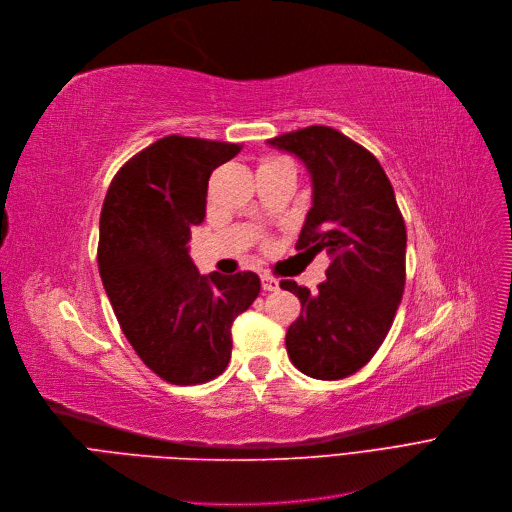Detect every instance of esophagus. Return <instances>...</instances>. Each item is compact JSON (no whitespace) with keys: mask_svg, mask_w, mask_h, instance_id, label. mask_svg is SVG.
<instances>
[{"mask_svg":"<svg viewBox=\"0 0 512 512\" xmlns=\"http://www.w3.org/2000/svg\"><path fill=\"white\" fill-rule=\"evenodd\" d=\"M260 281H262V289L264 291H277L279 289V281L275 277H271V275H262Z\"/></svg>","mask_w":512,"mask_h":512,"instance_id":"obj_1","label":"esophagus"}]
</instances>
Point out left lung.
Returning a JSON list of instances; mask_svg holds the SVG:
<instances>
[{
    "instance_id": "1",
    "label": "left lung",
    "mask_w": 512,
    "mask_h": 512,
    "mask_svg": "<svg viewBox=\"0 0 512 512\" xmlns=\"http://www.w3.org/2000/svg\"><path fill=\"white\" fill-rule=\"evenodd\" d=\"M269 145L300 158L312 181L296 248L331 256L319 294L281 281L302 304L287 354L308 377L344 379L373 358L394 323L406 281L404 218L379 160L344 133L314 125Z\"/></svg>"
}]
</instances>
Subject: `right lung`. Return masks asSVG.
<instances>
[{
    "mask_svg": "<svg viewBox=\"0 0 512 512\" xmlns=\"http://www.w3.org/2000/svg\"><path fill=\"white\" fill-rule=\"evenodd\" d=\"M237 143L168 135L112 179L100 216L97 264L129 344L168 383L196 385L231 358V325L260 294L256 273L200 275L191 227L206 216L208 179Z\"/></svg>",
    "mask_w": 512,
    "mask_h": 512,
    "instance_id": "right-lung-1",
    "label": "right lung"
}]
</instances>
